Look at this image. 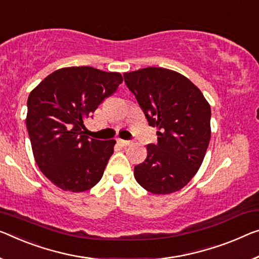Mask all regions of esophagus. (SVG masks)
Listing matches in <instances>:
<instances>
[{"label": "esophagus", "mask_w": 259, "mask_h": 259, "mask_svg": "<svg viewBox=\"0 0 259 259\" xmlns=\"http://www.w3.org/2000/svg\"><path fill=\"white\" fill-rule=\"evenodd\" d=\"M118 143L120 146H122V147H127V146H130L131 145V141H127V140H122V139H118Z\"/></svg>", "instance_id": "1"}]
</instances>
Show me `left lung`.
I'll list each match as a JSON object with an SVG mask.
<instances>
[{
  "mask_svg": "<svg viewBox=\"0 0 259 259\" xmlns=\"http://www.w3.org/2000/svg\"><path fill=\"white\" fill-rule=\"evenodd\" d=\"M149 126L157 128V143L147 146V157L135 165L143 189L169 194L192 180L204 161L210 139V106L188 77L161 67L124 74Z\"/></svg>",
  "mask_w": 259,
  "mask_h": 259,
  "instance_id": "obj_1",
  "label": "left lung"
}]
</instances>
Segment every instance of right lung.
I'll list each match as a JSON object with an SVG mask.
<instances>
[{
  "mask_svg": "<svg viewBox=\"0 0 259 259\" xmlns=\"http://www.w3.org/2000/svg\"><path fill=\"white\" fill-rule=\"evenodd\" d=\"M121 82L120 73L66 67L30 93L26 128L34 160L59 189L83 192L101 181L116 140L90 139L84 121Z\"/></svg>",
  "mask_w": 259,
  "mask_h": 259,
  "instance_id": "right-lung-1",
  "label": "right lung"
}]
</instances>
